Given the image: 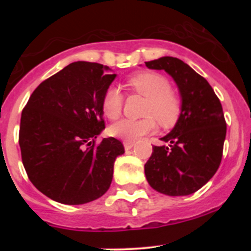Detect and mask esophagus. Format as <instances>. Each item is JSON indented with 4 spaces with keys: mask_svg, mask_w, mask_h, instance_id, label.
Masks as SVG:
<instances>
[{
    "mask_svg": "<svg viewBox=\"0 0 251 251\" xmlns=\"http://www.w3.org/2000/svg\"><path fill=\"white\" fill-rule=\"evenodd\" d=\"M134 146V142H124V148L125 150H131Z\"/></svg>",
    "mask_w": 251,
    "mask_h": 251,
    "instance_id": "1",
    "label": "esophagus"
}]
</instances>
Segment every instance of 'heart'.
Listing matches in <instances>:
<instances>
[{
	"label": "heart",
	"mask_w": 251,
	"mask_h": 251,
	"mask_svg": "<svg viewBox=\"0 0 251 251\" xmlns=\"http://www.w3.org/2000/svg\"><path fill=\"white\" fill-rule=\"evenodd\" d=\"M127 87L146 98L143 119H122L109 126L108 133L126 142H133L155 129L157 120L164 127L177 122L180 113V99L170 88V82L163 74L143 72L127 80ZM124 96L117 88L109 87L102 97V112L109 119H116L123 111Z\"/></svg>",
	"instance_id": "1"
}]
</instances>
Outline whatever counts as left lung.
<instances>
[{
    "label": "left lung",
    "instance_id": "1",
    "mask_svg": "<svg viewBox=\"0 0 251 251\" xmlns=\"http://www.w3.org/2000/svg\"><path fill=\"white\" fill-rule=\"evenodd\" d=\"M145 65L171 75L181 99L175 127L160 138L168 145L152 148L145 164L146 179L160 194L191 195L205 185L220 168L226 134L223 108L209 82L188 63L163 56Z\"/></svg>",
    "mask_w": 251,
    "mask_h": 251
}]
</instances>
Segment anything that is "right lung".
Returning a JSON list of instances; mask_svg holds the SVG:
<instances>
[{
  "label": "right lung",
  "instance_id": "add662e5",
  "mask_svg": "<svg viewBox=\"0 0 251 251\" xmlns=\"http://www.w3.org/2000/svg\"><path fill=\"white\" fill-rule=\"evenodd\" d=\"M107 66L76 61L40 83L22 111L19 144L33 185L68 205L96 201L107 191L120 140L97 137L105 128L102 97L117 74Z\"/></svg>",
  "mask_w": 251,
  "mask_h": 251
}]
</instances>
